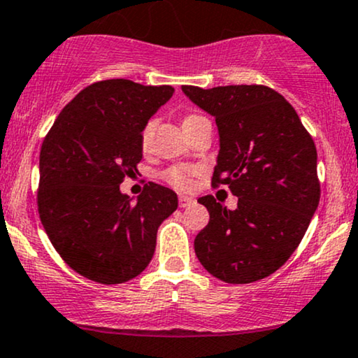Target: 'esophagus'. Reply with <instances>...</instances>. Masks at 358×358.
<instances>
[{
    "label": "esophagus",
    "mask_w": 358,
    "mask_h": 358,
    "mask_svg": "<svg viewBox=\"0 0 358 358\" xmlns=\"http://www.w3.org/2000/svg\"><path fill=\"white\" fill-rule=\"evenodd\" d=\"M193 203H194V198H192V196H185V194H180L178 196L180 208H187L189 205H193Z\"/></svg>",
    "instance_id": "esophagus-1"
}]
</instances>
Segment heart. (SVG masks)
<instances>
[{
  "label": "heart",
  "mask_w": 358,
  "mask_h": 358,
  "mask_svg": "<svg viewBox=\"0 0 358 358\" xmlns=\"http://www.w3.org/2000/svg\"><path fill=\"white\" fill-rule=\"evenodd\" d=\"M205 119V117L198 115V114H188L183 117V122H182V127L183 129H188V127H192L196 124V122H200ZM152 125L153 122H148V124L143 127L142 130V145H145L147 140H148V135H150V130H152ZM198 170L194 169V166H189V165H173L170 166V169H166L164 171V180L166 183H170L171 187L178 188V189H189L193 187V178L196 176Z\"/></svg>",
  "instance_id": "1"
}]
</instances>
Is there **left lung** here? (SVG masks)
<instances>
[{
	"mask_svg": "<svg viewBox=\"0 0 358 358\" xmlns=\"http://www.w3.org/2000/svg\"><path fill=\"white\" fill-rule=\"evenodd\" d=\"M182 89L218 125L211 185H226L238 196L233 211L213 194L198 200L210 221L194 238L196 257L229 284L268 278L296 251L317 210L314 140L291 103L268 85Z\"/></svg>",
	"mask_w": 358,
	"mask_h": 358,
	"instance_id": "obj_1",
	"label": "left lung"
}]
</instances>
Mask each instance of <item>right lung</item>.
<instances>
[{
    "mask_svg": "<svg viewBox=\"0 0 358 358\" xmlns=\"http://www.w3.org/2000/svg\"><path fill=\"white\" fill-rule=\"evenodd\" d=\"M173 96L171 85L99 80L80 90L41 145L38 211L54 250L101 284L134 279L152 261L176 193L150 182L135 205L120 193L142 160V130Z\"/></svg>",
    "mask_w": 358,
    "mask_h": 358,
    "instance_id": "obj_1",
    "label": "right lung"
}]
</instances>
